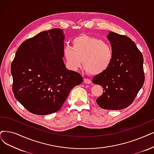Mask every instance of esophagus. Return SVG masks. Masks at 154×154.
Returning <instances> with one entry per match:
<instances>
[{
  "label": "esophagus",
  "mask_w": 154,
  "mask_h": 154,
  "mask_svg": "<svg viewBox=\"0 0 154 154\" xmlns=\"http://www.w3.org/2000/svg\"><path fill=\"white\" fill-rule=\"evenodd\" d=\"M83 82H84V83H85V84H90L91 82L90 79H88V78H84Z\"/></svg>",
  "instance_id": "obj_1"
}]
</instances>
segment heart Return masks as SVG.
I'll use <instances>...</instances> for the list:
<instances>
[{"mask_svg":"<svg viewBox=\"0 0 154 154\" xmlns=\"http://www.w3.org/2000/svg\"><path fill=\"white\" fill-rule=\"evenodd\" d=\"M63 53L71 69L76 70L82 63L85 70L94 75L105 72L111 65L114 57V51L110 44L86 35L74 38L72 47L66 45Z\"/></svg>","mask_w":154,"mask_h":154,"instance_id":"heart-1","label":"heart"}]
</instances>
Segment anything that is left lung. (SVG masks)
I'll list each match as a JSON object with an SVG mask.
<instances>
[{
	"label": "left lung",
	"mask_w": 154,
	"mask_h": 154,
	"mask_svg": "<svg viewBox=\"0 0 154 154\" xmlns=\"http://www.w3.org/2000/svg\"><path fill=\"white\" fill-rule=\"evenodd\" d=\"M114 51L111 65L92 82L103 88L97 98L100 107L121 110L130 106L145 81L143 57L135 43L125 35L109 32L107 35Z\"/></svg>",
	"instance_id": "left-lung-1"
}]
</instances>
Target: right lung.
I'll return each instance as SVG.
<instances>
[{"label": "right lung", "instance_id": "add662e5", "mask_svg": "<svg viewBox=\"0 0 154 154\" xmlns=\"http://www.w3.org/2000/svg\"><path fill=\"white\" fill-rule=\"evenodd\" d=\"M63 30L39 33L20 45L11 64L15 98L28 111L47 115L63 106L70 91L83 82L64 64Z\"/></svg>", "mask_w": 154, "mask_h": 154}]
</instances>
